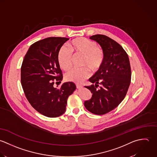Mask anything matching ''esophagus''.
Returning a JSON list of instances; mask_svg holds the SVG:
<instances>
[{"instance_id":"1","label":"esophagus","mask_w":157,"mask_h":157,"mask_svg":"<svg viewBox=\"0 0 157 157\" xmlns=\"http://www.w3.org/2000/svg\"><path fill=\"white\" fill-rule=\"evenodd\" d=\"M76 87L78 89H80V88L82 87V86L81 85V84H76Z\"/></svg>"}]
</instances>
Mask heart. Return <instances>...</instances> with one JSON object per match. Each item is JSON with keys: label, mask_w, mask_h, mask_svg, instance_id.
I'll use <instances>...</instances> for the list:
<instances>
[{"label": "heart", "mask_w": 157, "mask_h": 157, "mask_svg": "<svg viewBox=\"0 0 157 157\" xmlns=\"http://www.w3.org/2000/svg\"><path fill=\"white\" fill-rule=\"evenodd\" d=\"M70 51L65 47L60 48L58 60L60 67L64 71H68L71 68L73 56H82L83 59L82 66L86 67L81 69H73L68 72L65 78L67 81L75 82H82L90 76L89 70L95 73L101 67L104 54L101 48L96 47V43L85 37H78L73 39L68 44Z\"/></svg>", "instance_id": "1"}]
</instances>
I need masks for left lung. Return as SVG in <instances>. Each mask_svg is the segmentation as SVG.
Masks as SVG:
<instances>
[{"mask_svg": "<svg viewBox=\"0 0 157 157\" xmlns=\"http://www.w3.org/2000/svg\"><path fill=\"white\" fill-rule=\"evenodd\" d=\"M101 47L104 54L100 69L89 78L92 85L85 86L92 96L84 106L95 115H104L115 109L124 99L131 81V68L127 54L112 39L102 34L90 37Z\"/></svg>", "mask_w": 157, "mask_h": 157, "instance_id": "left-lung-1", "label": "left lung"}]
</instances>
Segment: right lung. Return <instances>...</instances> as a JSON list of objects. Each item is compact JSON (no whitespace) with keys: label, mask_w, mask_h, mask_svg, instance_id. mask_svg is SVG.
Segmentation results:
<instances>
[{"label":"right lung","mask_w":157,"mask_h":157,"mask_svg":"<svg viewBox=\"0 0 157 157\" xmlns=\"http://www.w3.org/2000/svg\"><path fill=\"white\" fill-rule=\"evenodd\" d=\"M69 39L50 37L30 47L21 67V84L32 107L42 115L55 118L63 114L68 97L76 90L73 82L55 87V81L63 76L58 60V52Z\"/></svg>","instance_id":"right-lung-1"}]
</instances>
